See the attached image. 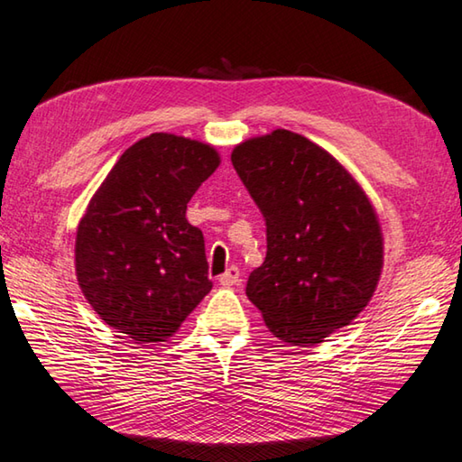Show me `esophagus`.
Returning <instances> with one entry per match:
<instances>
[{"mask_svg": "<svg viewBox=\"0 0 462 462\" xmlns=\"http://www.w3.org/2000/svg\"><path fill=\"white\" fill-rule=\"evenodd\" d=\"M220 285L222 287H232V285H236V283H240V269L238 267H230L228 271L224 273V275H220Z\"/></svg>", "mask_w": 462, "mask_h": 462, "instance_id": "esophagus-1", "label": "esophagus"}]
</instances>
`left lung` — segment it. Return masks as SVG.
<instances>
[{"mask_svg": "<svg viewBox=\"0 0 462 462\" xmlns=\"http://www.w3.org/2000/svg\"><path fill=\"white\" fill-rule=\"evenodd\" d=\"M232 165L267 222L248 300L281 342L314 346L371 301L383 232L369 195L334 156L289 130L234 146Z\"/></svg>", "mask_w": 462, "mask_h": 462, "instance_id": "1", "label": "left lung"}]
</instances>
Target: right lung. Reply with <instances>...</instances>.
<instances>
[{"label": "right lung", "instance_id": "right-lung-1", "mask_svg": "<svg viewBox=\"0 0 462 462\" xmlns=\"http://www.w3.org/2000/svg\"><path fill=\"white\" fill-rule=\"evenodd\" d=\"M217 165L214 146L154 132L124 151L77 226L85 300L138 344L165 342L212 289L203 234L185 212Z\"/></svg>", "mask_w": 462, "mask_h": 462}]
</instances>
